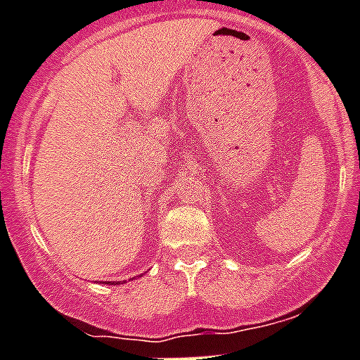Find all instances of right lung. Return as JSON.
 Here are the masks:
<instances>
[{"instance_id":"obj_1","label":"right lung","mask_w":360,"mask_h":360,"mask_svg":"<svg viewBox=\"0 0 360 360\" xmlns=\"http://www.w3.org/2000/svg\"><path fill=\"white\" fill-rule=\"evenodd\" d=\"M105 285H109V283H105ZM112 285H120L118 281H115V283H112Z\"/></svg>"}]
</instances>
